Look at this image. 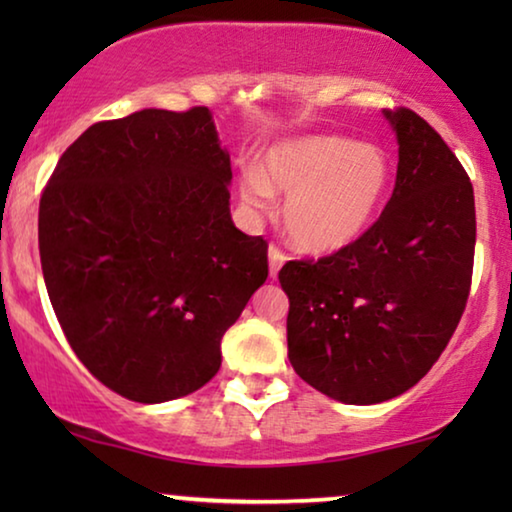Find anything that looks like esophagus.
Returning <instances> with one entry per match:
<instances>
[{
	"label": "esophagus",
	"mask_w": 512,
	"mask_h": 512,
	"mask_svg": "<svg viewBox=\"0 0 512 512\" xmlns=\"http://www.w3.org/2000/svg\"><path fill=\"white\" fill-rule=\"evenodd\" d=\"M268 258H270V277H277V272H279V268H282V265L286 263V256L282 249L277 247V244H270V249H268Z\"/></svg>",
	"instance_id": "obj_1"
}]
</instances>
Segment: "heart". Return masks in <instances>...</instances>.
<instances>
[{"instance_id": "b5f03b06", "label": "heart", "mask_w": 512, "mask_h": 512, "mask_svg": "<svg viewBox=\"0 0 512 512\" xmlns=\"http://www.w3.org/2000/svg\"><path fill=\"white\" fill-rule=\"evenodd\" d=\"M389 184L391 163L380 146L321 135L272 146L261 174H244L240 193L261 212L272 207V191L286 193L284 226L293 244L333 254L366 233Z\"/></svg>"}]
</instances>
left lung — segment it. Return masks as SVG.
I'll list each match as a JSON object with an SVG mask.
<instances>
[{
  "label": "left lung",
  "instance_id": "8db88e82",
  "mask_svg": "<svg viewBox=\"0 0 512 512\" xmlns=\"http://www.w3.org/2000/svg\"><path fill=\"white\" fill-rule=\"evenodd\" d=\"M384 116L398 167L380 219L349 247L279 270L293 370L349 405L389 401L429 373L473 277L475 200L464 165L412 109Z\"/></svg>",
  "mask_w": 512,
  "mask_h": 512
}]
</instances>
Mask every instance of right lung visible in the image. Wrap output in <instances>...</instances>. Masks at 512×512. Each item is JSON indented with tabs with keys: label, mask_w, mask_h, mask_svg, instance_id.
Here are the masks:
<instances>
[{
	"label": "right lung",
	"mask_w": 512,
	"mask_h": 512,
	"mask_svg": "<svg viewBox=\"0 0 512 512\" xmlns=\"http://www.w3.org/2000/svg\"><path fill=\"white\" fill-rule=\"evenodd\" d=\"M230 156L207 107L100 121L39 200L48 298L79 361L163 403L221 368V338L268 279V242L230 219Z\"/></svg>",
	"instance_id": "1"
}]
</instances>
